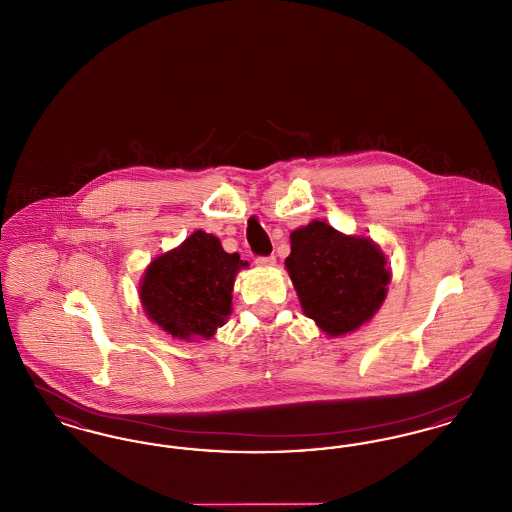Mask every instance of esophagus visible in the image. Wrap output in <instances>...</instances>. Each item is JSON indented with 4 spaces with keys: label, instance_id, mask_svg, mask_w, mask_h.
I'll return each mask as SVG.
<instances>
[{
    "label": "esophagus",
    "instance_id": "obj_1",
    "mask_svg": "<svg viewBox=\"0 0 512 512\" xmlns=\"http://www.w3.org/2000/svg\"><path fill=\"white\" fill-rule=\"evenodd\" d=\"M255 263H257L259 267L263 268L276 267V257H274V255H268V257H257V259H255Z\"/></svg>",
    "mask_w": 512,
    "mask_h": 512
}]
</instances>
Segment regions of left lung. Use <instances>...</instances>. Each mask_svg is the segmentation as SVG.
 I'll list each match as a JSON object with an SVG mask.
<instances>
[{
    "label": "left lung",
    "mask_w": 512,
    "mask_h": 512,
    "mask_svg": "<svg viewBox=\"0 0 512 512\" xmlns=\"http://www.w3.org/2000/svg\"><path fill=\"white\" fill-rule=\"evenodd\" d=\"M290 244L286 270L301 309L326 336L355 332L378 313L391 282L380 245L343 234L324 220L293 230Z\"/></svg>",
    "instance_id": "left-lung-1"
}]
</instances>
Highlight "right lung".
<instances>
[{"instance_id":"right-lung-1","label":"right lung","mask_w":512,"mask_h":512,"mask_svg":"<svg viewBox=\"0 0 512 512\" xmlns=\"http://www.w3.org/2000/svg\"><path fill=\"white\" fill-rule=\"evenodd\" d=\"M247 267L217 236L195 230L147 265L138 290L142 307L176 340H209L230 317L236 274Z\"/></svg>"}]
</instances>
